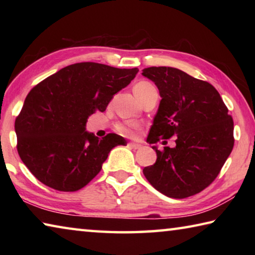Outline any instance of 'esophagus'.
<instances>
[{
    "mask_svg": "<svg viewBox=\"0 0 255 255\" xmlns=\"http://www.w3.org/2000/svg\"><path fill=\"white\" fill-rule=\"evenodd\" d=\"M129 146H130L131 148H133V149H138V148H140L141 147V145L140 144H138V143H133V141H130V143L128 144Z\"/></svg>",
    "mask_w": 255,
    "mask_h": 255,
    "instance_id": "34e87169",
    "label": "esophagus"
}]
</instances>
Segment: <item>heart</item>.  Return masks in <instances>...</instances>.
Here are the masks:
<instances>
[{
	"mask_svg": "<svg viewBox=\"0 0 255 255\" xmlns=\"http://www.w3.org/2000/svg\"><path fill=\"white\" fill-rule=\"evenodd\" d=\"M155 89L153 84H150L149 82L146 81H141L138 82V83L133 86V93L137 97V99H139L143 94H145L149 90ZM138 129H139V126L136 123H125V124H120L117 126V131L120 133V135L126 136V137H132L135 136V133L137 132Z\"/></svg>",
	"mask_w": 255,
	"mask_h": 255,
	"instance_id": "1",
	"label": "heart"
}]
</instances>
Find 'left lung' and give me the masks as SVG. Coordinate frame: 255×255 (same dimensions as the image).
I'll use <instances>...</instances> for the list:
<instances>
[{
	"mask_svg": "<svg viewBox=\"0 0 255 255\" xmlns=\"http://www.w3.org/2000/svg\"><path fill=\"white\" fill-rule=\"evenodd\" d=\"M143 76L153 81L158 110L147 143L175 136V147L156 152V162L144 167L145 178L163 195L183 199L213 182L234 146V123L217 90L174 67H148Z\"/></svg>",
	"mask_w": 255,
	"mask_h": 255,
	"instance_id": "8db88e82",
	"label": "left lung"
}]
</instances>
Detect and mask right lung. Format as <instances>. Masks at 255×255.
<instances>
[{
    "label": "right lung",
    "mask_w": 255,
    "mask_h": 255,
    "mask_svg": "<svg viewBox=\"0 0 255 255\" xmlns=\"http://www.w3.org/2000/svg\"><path fill=\"white\" fill-rule=\"evenodd\" d=\"M138 68L76 63L45 79L28 93L14 129L18 153L36 178L58 191L85 187L124 137L102 139L86 131L88 118L103 112L116 93L135 79Z\"/></svg>",
    "instance_id": "right-lung-1"
}]
</instances>
